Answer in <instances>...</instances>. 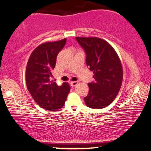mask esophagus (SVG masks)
Here are the masks:
<instances>
[{
    "mask_svg": "<svg viewBox=\"0 0 151 151\" xmlns=\"http://www.w3.org/2000/svg\"><path fill=\"white\" fill-rule=\"evenodd\" d=\"M78 83H79V81H71V82H70V85H71V86H72V87H74V86H77V85L78 84Z\"/></svg>",
    "mask_w": 151,
    "mask_h": 151,
    "instance_id": "34e87169",
    "label": "esophagus"
}]
</instances>
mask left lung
<instances>
[{"instance_id":"obj_1","label":"left lung","mask_w":151,"mask_h":151,"mask_svg":"<svg viewBox=\"0 0 151 151\" xmlns=\"http://www.w3.org/2000/svg\"><path fill=\"white\" fill-rule=\"evenodd\" d=\"M86 52V63L93 72V82L88 83L89 92L84 98L91 108L101 109L111 104L120 89L123 79L121 61L115 49L97 37H76Z\"/></svg>"}]
</instances>
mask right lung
<instances>
[{
	"label": "right lung",
	"mask_w": 151,
	"mask_h": 151,
	"mask_svg": "<svg viewBox=\"0 0 151 151\" xmlns=\"http://www.w3.org/2000/svg\"><path fill=\"white\" fill-rule=\"evenodd\" d=\"M66 39L55 42H47L36 48L31 54L26 69V83L36 103L46 110L54 111L65 105L70 86L64 82L58 86L50 81L56 58L64 48Z\"/></svg>",
	"instance_id": "1"
}]
</instances>
